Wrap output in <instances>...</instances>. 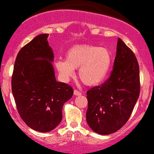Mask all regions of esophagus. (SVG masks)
Wrapping results in <instances>:
<instances>
[{
  "label": "esophagus",
  "mask_w": 154,
  "mask_h": 154,
  "mask_svg": "<svg viewBox=\"0 0 154 154\" xmlns=\"http://www.w3.org/2000/svg\"><path fill=\"white\" fill-rule=\"evenodd\" d=\"M81 92H79L78 90H74V95H76V96H78V95H81Z\"/></svg>",
  "instance_id": "obj_1"
}]
</instances>
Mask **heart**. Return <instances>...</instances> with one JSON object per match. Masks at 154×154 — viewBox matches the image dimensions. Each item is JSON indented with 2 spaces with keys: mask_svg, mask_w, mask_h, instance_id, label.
Listing matches in <instances>:
<instances>
[{
  "mask_svg": "<svg viewBox=\"0 0 154 154\" xmlns=\"http://www.w3.org/2000/svg\"><path fill=\"white\" fill-rule=\"evenodd\" d=\"M66 60L59 59L55 63L62 78L67 81L78 69L80 80L88 86H97L107 79L112 64V54L108 49L92 44H82L69 48Z\"/></svg>",
  "mask_w": 154,
  "mask_h": 154,
  "instance_id": "heart-1",
  "label": "heart"
}]
</instances>
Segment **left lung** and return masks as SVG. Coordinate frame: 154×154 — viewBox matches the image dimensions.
<instances>
[{"mask_svg": "<svg viewBox=\"0 0 154 154\" xmlns=\"http://www.w3.org/2000/svg\"><path fill=\"white\" fill-rule=\"evenodd\" d=\"M139 94L138 61L131 49L118 38L110 77L103 85L87 92L89 126L100 135L116 132L128 120Z\"/></svg>", "mask_w": 154, "mask_h": 154, "instance_id": "obj_1", "label": "left lung"}]
</instances>
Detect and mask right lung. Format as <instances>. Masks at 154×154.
I'll use <instances>...</instances> for the list:
<instances>
[{
	"mask_svg": "<svg viewBox=\"0 0 154 154\" xmlns=\"http://www.w3.org/2000/svg\"><path fill=\"white\" fill-rule=\"evenodd\" d=\"M49 34L35 37L18 52L11 79L12 92L18 113L29 127L49 132L62 119V107L73 95L69 85L57 82L54 52Z\"/></svg>",
	"mask_w": 154,
	"mask_h": 154,
	"instance_id": "obj_1",
	"label": "right lung"
}]
</instances>
